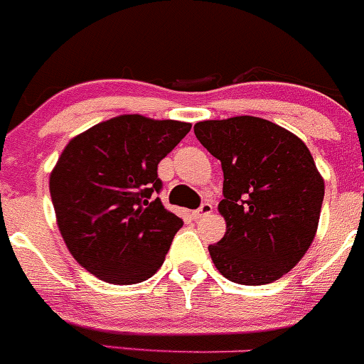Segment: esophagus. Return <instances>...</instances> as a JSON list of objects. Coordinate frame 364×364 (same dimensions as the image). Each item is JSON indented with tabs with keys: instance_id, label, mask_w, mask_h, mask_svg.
<instances>
[{
	"instance_id": "esophagus-1",
	"label": "esophagus",
	"mask_w": 364,
	"mask_h": 364,
	"mask_svg": "<svg viewBox=\"0 0 364 364\" xmlns=\"http://www.w3.org/2000/svg\"><path fill=\"white\" fill-rule=\"evenodd\" d=\"M211 211H213V204L203 203L199 208H197L196 211H193L192 217L196 218V220H199V218H203V217H206V215H210Z\"/></svg>"
}]
</instances>
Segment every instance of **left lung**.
<instances>
[{
  "instance_id": "left-lung-1",
  "label": "left lung",
  "mask_w": 364,
  "mask_h": 364,
  "mask_svg": "<svg viewBox=\"0 0 364 364\" xmlns=\"http://www.w3.org/2000/svg\"><path fill=\"white\" fill-rule=\"evenodd\" d=\"M197 140L220 160L225 235L208 247L229 281L268 284L290 272L315 238L323 179L294 133L259 117L204 121Z\"/></svg>"
}]
</instances>
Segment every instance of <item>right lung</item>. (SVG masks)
Returning a JSON list of instances; mask_svg holds the SVG:
<instances>
[{
    "label": "right lung",
    "instance_id": "right-lung-1",
    "mask_svg": "<svg viewBox=\"0 0 364 364\" xmlns=\"http://www.w3.org/2000/svg\"><path fill=\"white\" fill-rule=\"evenodd\" d=\"M192 126L121 115L74 136L49 178L56 220L74 259L112 284L149 279L183 220L165 210L158 164Z\"/></svg>",
    "mask_w": 364,
    "mask_h": 364
}]
</instances>
